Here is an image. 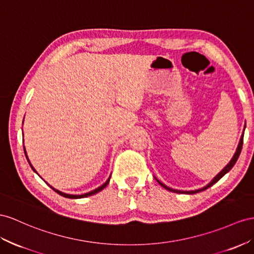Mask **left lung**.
I'll return each instance as SVG.
<instances>
[{"instance_id": "1", "label": "left lung", "mask_w": 254, "mask_h": 254, "mask_svg": "<svg viewBox=\"0 0 254 254\" xmlns=\"http://www.w3.org/2000/svg\"><path fill=\"white\" fill-rule=\"evenodd\" d=\"M243 142H244V134L242 135V137H240V140H239V144H238V147H237V149H236V152H235V154L233 155V158H232V160L230 161V163L227 164L222 171H221L216 177H214L209 184H208L206 187H204L203 189H198V190H195V191H179V190H175V189H171V188H168L167 186H165L164 184H162V183H160V181L157 179V181L158 183L164 188V189H166V190H168V191H171V192H175V193H187V194H194V193H198V192H200V191H204V190H206V189H208V188H210L211 186H213L214 184L217 183V181H219L221 178H222L224 175L226 174V173H229L231 170H232V167L235 165V163H236V161L238 160V157H239V154H240V152H242V148H243Z\"/></svg>"}]
</instances>
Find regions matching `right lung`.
<instances>
[{"mask_svg": "<svg viewBox=\"0 0 254 254\" xmlns=\"http://www.w3.org/2000/svg\"><path fill=\"white\" fill-rule=\"evenodd\" d=\"M23 149H24V154H25V157H27V160H28V162H29V164H30V166L32 167V170H33L36 174H37V172L35 171V168L32 166V164H31V162H30V160H29V158H28V155H27V151H25V148L23 147ZM38 175V174H37ZM109 180H110V177L106 180V183L105 184H103L101 187H99V188H96L95 190H93V191H90V192H88V193H84V194H81V195H74V194H66V193H63V192H61V191H59V190H56L55 188H53L51 187L50 185H48L51 189H53L55 192H57L58 194H60L61 196H64V197H67V198H82V197H87V196H91V195H93V194H95V193H97V192H100V191H102L104 188H105L108 184H109Z\"/></svg>", "mask_w": 254, "mask_h": 254, "instance_id": "add662e5", "label": "right lung"}]
</instances>
